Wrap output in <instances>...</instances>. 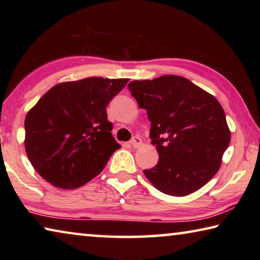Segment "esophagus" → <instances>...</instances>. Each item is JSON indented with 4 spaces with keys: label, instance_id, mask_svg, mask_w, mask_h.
<instances>
[{
    "label": "esophagus",
    "instance_id": "obj_1",
    "mask_svg": "<svg viewBox=\"0 0 260 260\" xmlns=\"http://www.w3.org/2000/svg\"><path fill=\"white\" fill-rule=\"evenodd\" d=\"M141 144H142V140H141L139 136H134V138L131 140V146L133 148H139Z\"/></svg>",
    "mask_w": 260,
    "mask_h": 260
}]
</instances>
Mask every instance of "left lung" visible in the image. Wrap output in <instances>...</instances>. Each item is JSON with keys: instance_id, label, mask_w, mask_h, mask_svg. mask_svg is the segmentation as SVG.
<instances>
[{"instance_id": "8db88e82", "label": "left lung", "mask_w": 260, "mask_h": 260, "mask_svg": "<svg viewBox=\"0 0 260 260\" xmlns=\"http://www.w3.org/2000/svg\"><path fill=\"white\" fill-rule=\"evenodd\" d=\"M151 122L150 139L159 159L143 173L171 196L199 190L218 172L231 142L225 111L217 99L179 76L135 80L128 85Z\"/></svg>"}]
</instances>
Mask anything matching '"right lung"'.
I'll return each mask as SVG.
<instances>
[{"instance_id":"right-lung-1","label":"right lung","mask_w":260,"mask_h":260,"mask_svg":"<svg viewBox=\"0 0 260 260\" xmlns=\"http://www.w3.org/2000/svg\"><path fill=\"white\" fill-rule=\"evenodd\" d=\"M128 79L86 78L50 88L25 118V149L52 186L76 189L102 172L120 146L108 120L110 101Z\"/></svg>"}]
</instances>
